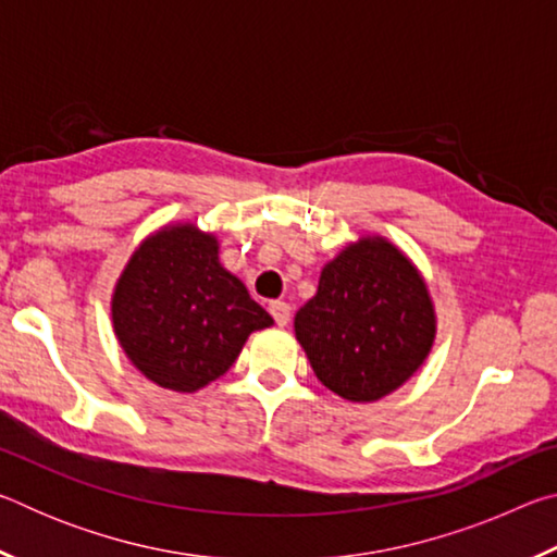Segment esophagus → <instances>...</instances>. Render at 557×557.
Listing matches in <instances>:
<instances>
[{"mask_svg":"<svg viewBox=\"0 0 557 557\" xmlns=\"http://www.w3.org/2000/svg\"><path fill=\"white\" fill-rule=\"evenodd\" d=\"M270 314L275 317V322H277V326H287L289 324V305L287 301H272L270 305Z\"/></svg>","mask_w":557,"mask_h":557,"instance_id":"obj_1","label":"esophagus"}]
</instances>
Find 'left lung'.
<instances>
[{
  "instance_id": "obj_1",
  "label": "left lung",
  "mask_w": 557,
  "mask_h": 557,
  "mask_svg": "<svg viewBox=\"0 0 557 557\" xmlns=\"http://www.w3.org/2000/svg\"><path fill=\"white\" fill-rule=\"evenodd\" d=\"M317 379L348 403H375L408 383L435 346L437 312L418 265L383 235H358L322 268L295 314Z\"/></svg>"
}]
</instances>
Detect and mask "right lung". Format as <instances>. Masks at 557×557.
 Masks as SVG:
<instances>
[{
  "mask_svg": "<svg viewBox=\"0 0 557 557\" xmlns=\"http://www.w3.org/2000/svg\"><path fill=\"white\" fill-rule=\"evenodd\" d=\"M219 252L215 233L174 221L137 245L115 282L112 332L159 388H206L231 369L252 332L275 324Z\"/></svg>",
  "mask_w": 557,
  "mask_h": 557,
  "instance_id": "1",
  "label": "right lung"
}]
</instances>
